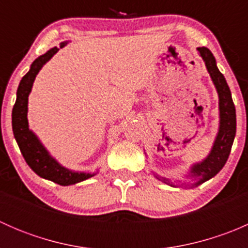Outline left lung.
I'll return each mask as SVG.
<instances>
[{"label":"left lung","mask_w":248,"mask_h":248,"mask_svg":"<svg viewBox=\"0 0 248 248\" xmlns=\"http://www.w3.org/2000/svg\"><path fill=\"white\" fill-rule=\"evenodd\" d=\"M197 50L201 54L202 61L205 62L207 72H209L212 82L216 87L217 93H218L219 126L211 151L202 161L194 163L189 169L188 174L186 175V177H188V179L194 180L192 187L204 184L205 181L218 174V171L223 168L227 159H228L229 154H231L232 141H234L235 133H236V112H235V106L232 103L231 90L227 84L226 78L217 68L216 60L207 47L202 46ZM156 177L159 181L164 182L169 186H179L170 179L157 176V175Z\"/></svg>","instance_id":"obj_1"}]
</instances>
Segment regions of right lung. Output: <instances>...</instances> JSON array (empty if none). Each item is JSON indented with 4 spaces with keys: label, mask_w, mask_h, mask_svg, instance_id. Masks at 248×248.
I'll use <instances>...</instances> for the list:
<instances>
[{
    "label": "right lung",
    "mask_w": 248,
    "mask_h": 248,
    "mask_svg": "<svg viewBox=\"0 0 248 248\" xmlns=\"http://www.w3.org/2000/svg\"><path fill=\"white\" fill-rule=\"evenodd\" d=\"M66 44L67 42H62L60 44V47H51L46 54L32 62L30 71L22 77L19 87H17L16 101L13 107V111H12V126H13L14 138L19 145V149L26 163L38 176L50 180L61 186L76 185L78 182L94 176L96 172L74 171L61 166L49 154V151L44 147L38 137L29 128L27 104H29V94L33 86V81L37 74L39 73L42 67Z\"/></svg>",
    "instance_id": "add662e5"
}]
</instances>
